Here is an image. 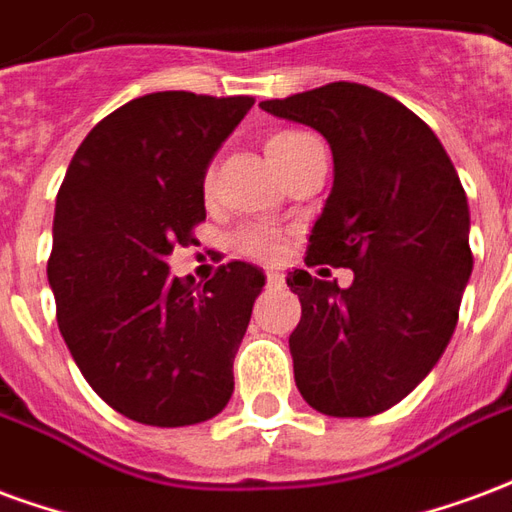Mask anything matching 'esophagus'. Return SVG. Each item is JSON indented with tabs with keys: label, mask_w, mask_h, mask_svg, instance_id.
Listing matches in <instances>:
<instances>
[{
	"label": "esophagus",
	"mask_w": 512,
	"mask_h": 512,
	"mask_svg": "<svg viewBox=\"0 0 512 512\" xmlns=\"http://www.w3.org/2000/svg\"><path fill=\"white\" fill-rule=\"evenodd\" d=\"M281 283H283L281 275H275V272H267V286H270V289H272V286H281Z\"/></svg>",
	"instance_id": "34e87169"
}]
</instances>
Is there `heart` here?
<instances>
[{
	"label": "heart",
	"instance_id": "1",
	"mask_svg": "<svg viewBox=\"0 0 512 512\" xmlns=\"http://www.w3.org/2000/svg\"><path fill=\"white\" fill-rule=\"evenodd\" d=\"M311 144H316V138L308 136V133L283 128L272 130L270 136L264 138V152H267L270 163L278 169V174H281V171L300 155L302 149H308ZM210 177L212 174H207V179H204L207 188H210ZM234 245H237V251L240 253L259 261H272L281 256V237L272 229H264V226H248V229H242L240 234L234 237Z\"/></svg>",
	"mask_w": 512,
	"mask_h": 512
}]
</instances>
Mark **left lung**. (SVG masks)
I'll list each match as a JSON object with an SVG mask.
<instances>
[{
    "instance_id": "1",
    "label": "left lung",
    "mask_w": 512,
    "mask_h": 512,
    "mask_svg": "<svg viewBox=\"0 0 512 512\" xmlns=\"http://www.w3.org/2000/svg\"><path fill=\"white\" fill-rule=\"evenodd\" d=\"M259 106L327 138L335 179L305 264L354 272L349 289L289 272L302 305L294 382L316 412L371 417L412 393L453 338L472 275L461 179L434 130L379 89L335 81Z\"/></svg>"
}]
</instances>
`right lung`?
<instances>
[{"instance_id": "right-lung-1", "label": "right lung", "mask_w": 512, "mask_h": 512, "mask_svg": "<svg viewBox=\"0 0 512 512\" xmlns=\"http://www.w3.org/2000/svg\"><path fill=\"white\" fill-rule=\"evenodd\" d=\"M253 98L152 92L100 119L57 193L48 283L59 333L89 387L130 420H210L234 393V354L264 272L171 278L166 256L196 242L204 174Z\"/></svg>"}]
</instances>
